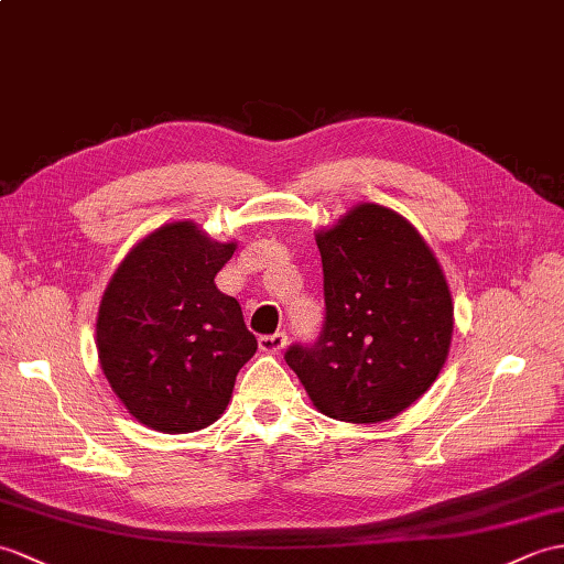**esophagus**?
<instances>
[{"label":"esophagus","mask_w":564,"mask_h":564,"mask_svg":"<svg viewBox=\"0 0 564 564\" xmlns=\"http://www.w3.org/2000/svg\"><path fill=\"white\" fill-rule=\"evenodd\" d=\"M288 346V334L276 332V334H267L259 338V348L264 352H281Z\"/></svg>","instance_id":"34e87169"}]
</instances>
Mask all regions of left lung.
Segmentation results:
<instances>
[{
    "mask_svg": "<svg viewBox=\"0 0 564 564\" xmlns=\"http://www.w3.org/2000/svg\"><path fill=\"white\" fill-rule=\"evenodd\" d=\"M324 324L314 344L285 350L317 411L379 423L421 399L447 360L449 285L409 220L360 204L317 232Z\"/></svg>",
    "mask_w": 564,
    "mask_h": 564,
    "instance_id": "1",
    "label": "left lung"
}]
</instances>
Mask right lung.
I'll use <instances>...</instances> for the list:
<instances>
[{
	"instance_id": "right-lung-1",
	"label": "right lung",
	"mask_w": 564,
	"mask_h": 564,
	"mask_svg": "<svg viewBox=\"0 0 564 564\" xmlns=\"http://www.w3.org/2000/svg\"><path fill=\"white\" fill-rule=\"evenodd\" d=\"M194 223H170L124 257L102 295L100 368L139 423L194 432L218 421L257 352L242 307L214 279L232 257Z\"/></svg>"
}]
</instances>
